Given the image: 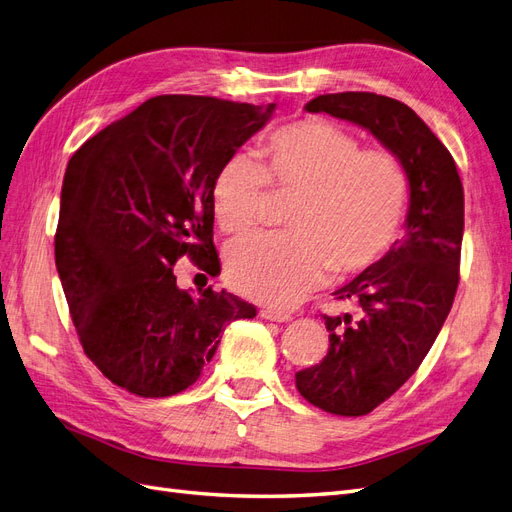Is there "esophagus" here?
Listing matches in <instances>:
<instances>
[{
	"label": "esophagus",
	"mask_w": 512,
	"mask_h": 512,
	"mask_svg": "<svg viewBox=\"0 0 512 512\" xmlns=\"http://www.w3.org/2000/svg\"><path fill=\"white\" fill-rule=\"evenodd\" d=\"M260 318L271 320V322H288V320H290V314L275 312V309H260Z\"/></svg>",
	"instance_id": "34e87169"
}]
</instances>
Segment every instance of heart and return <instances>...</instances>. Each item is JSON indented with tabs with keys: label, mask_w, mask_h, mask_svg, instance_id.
<instances>
[{
	"label": "heart",
	"mask_w": 512,
	"mask_h": 512,
	"mask_svg": "<svg viewBox=\"0 0 512 512\" xmlns=\"http://www.w3.org/2000/svg\"><path fill=\"white\" fill-rule=\"evenodd\" d=\"M230 153L211 185L218 226L241 235L260 220L267 185L294 198L288 232L247 237L226 252V277L254 301L284 307L339 277L369 269L391 250L406 218L410 181L401 160L327 117L275 130L260 149Z\"/></svg>",
	"instance_id": "b5f03b06"
}]
</instances>
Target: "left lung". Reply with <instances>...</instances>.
I'll return each mask as SVG.
<instances>
[{
	"mask_svg": "<svg viewBox=\"0 0 512 512\" xmlns=\"http://www.w3.org/2000/svg\"><path fill=\"white\" fill-rule=\"evenodd\" d=\"M309 113L356 123L404 164L410 181L406 235L376 265L335 290L356 316H324L329 350L297 371L299 393L316 408L363 416L404 384L451 312L459 284L463 185L451 153L404 102L344 91L307 102Z\"/></svg>",
	"mask_w": 512,
	"mask_h": 512,
	"instance_id": "8db88e82",
	"label": "left lung"
}]
</instances>
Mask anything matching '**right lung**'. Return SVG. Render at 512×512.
Listing matches in <instances>:
<instances>
[{
    "instance_id": "obj_1",
    "label": "right lung",
    "mask_w": 512,
    "mask_h": 512,
    "mask_svg": "<svg viewBox=\"0 0 512 512\" xmlns=\"http://www.w3.org/2000/svg\"><path fill=\"white\" fill-rule=\"evenodd\" d=\"M275 111L209 96H158L74 153L61 188L55 265L85 354L138 397L192 386L226 324L256 307L226 290L190 294L175 262L220 273L211 185Z\"/></svg>"
}]
</instances>
